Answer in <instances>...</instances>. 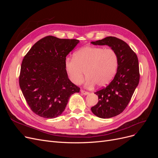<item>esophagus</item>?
<instances>
[{"label":"esophagus","instance_id":"34e87169","mask_svg":"<svg viewBox=\"0 0 158 158\" xmlns=\"http://www.w3.org/2000/svg\"><path fill=\"white\" fill-rule=\"evenodd\" d=\"M81 93H82L84 95H88V94H89V92H86V91H85V90H83V89H81Z\"/></svg>","mask_w":158,"mask_h":158}]
</instances>
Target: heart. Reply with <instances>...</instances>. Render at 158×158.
I'll return each mask as SVG.
<instances>
[{
    "mask_svg": "<svg viewBox=\"0 0 158 158\" xmlns=\"http://www.w3.org/2000/svg\"><path fill=\"white\" fill-rule=\"evenodd\" d=\"M118 64V56L113 49L93 46L82 47L74 52V59L67 57L64 61L71 82L76 85L82 84L85 72L88 88H92L95 84L98 87L109 84L117 73Z\"/></svg>",
    "mask_w": 158,
    "mask_h": 158,
    "instance_id": "heart-1",
    "label": "heart"
}]
</instances>
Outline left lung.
Listing matches in <instances>:
<instances>
[{
  "mask_svg": "<svg viewBox=\"0 0 158 158\" xmlns=\"http://www.w3.org/2000/svg\"><path fill=\"white\" fill-rule=\"evenodd\" d=\"M91 44L108 45L118 56V64L115 76L107 87L95 92L99 101L91 108L92 113L99 118L113 117L125 110L139 83L138 57L126 42L115 37H107Z\"/></svg>",
  "mask_w": 158,
  "mask_h": 158,
  "instance_id": "obj_1",
  "label": "left lung"
}]
</instances>
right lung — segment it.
<instances>
[{
	"label": "right lung",
	"instance_id": "1",
	"mask_svg": "<svg viewBox=\"0 0 158 158\" xmlns=\"http://www.w3.org/2000/svg\"><path fill=\"white\" fill-rule=\"evenodd\" d=\"M79 42L49 35L35 43L25 55L19 84L28 106L37 115L47 118L60 115L71 95L80 92L64 68L66 56Z\"/></svg>",
	"mask_w": 158,
	"mask_h": 158
}]
</instances>
